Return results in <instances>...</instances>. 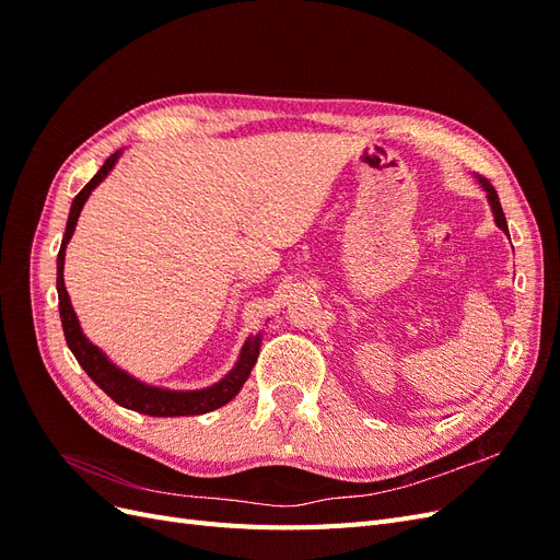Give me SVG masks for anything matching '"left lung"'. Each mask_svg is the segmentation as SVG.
I'll return each instance as SVG.
<instances>
[{
	"mask_svg": "<svg viewBox=\"0 0 560 560\" xmlns=\"http://www.w3.org/2000/svg\"><path fill=\"white\" fill-rule=\"evenodd\" d=\"M479 184L483 186V191H486V196H488V202H490V210H493V214H495V224L510 235V229H506V219H504V212H502V206H500V198H498V191L493 189V184H490L486 177H481L479 175Z\"/></svg>",
	"mask_w": 560,
	"mask_h": 560,
	"instance_id": "1",
	"label": "left lung"
}]
</instances>
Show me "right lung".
Listing matches in <instances>:
<instances>
[{
	"instance_id": "1",
	"label": "right lung",
	"mask_w": 560,
	"mask_h": 560,
	"mask_svg": "<svg viewBox=\"0 0 560 560\" xmlns=\"http://www.w3.org/2000/svg\"><path fill=\"white\" fill-rule=\"evenodd\" d=\"M118 156H121V151L112 154L105 161V165L100 167L97 175L77 194V198L72 200L70 217H67V229H65L62 245H60V252H58V308H60L65 341H67V346H70V350L74 352V358L83 366V371H86V374L100 385V389H105V393L116 404L126 406V409H132V411L144 413V416H156V418L200 416V413L214 411V409H219V406L229 404L235 395L241 393V387L247 381L254 362H257V358H259L261 334L247 338L243 350H241L238 362H235V366L229 371V374L222 381L210 385V387H202V389H186V393H177V389L147 385L138 378H132L130 374H126L124 369H118L116 364H112L107 360V354L100 350L97 346H93L86 338V334L81 331L77 313L72 308L70 294H67V290H65V278H62L65 247L72 238L83 202L89 200V196H91L95 186L109 175V171L116 165Z\"/></svg>"
}]
</instances>
